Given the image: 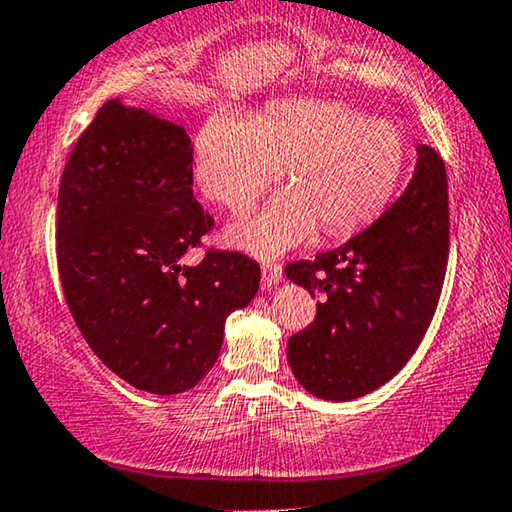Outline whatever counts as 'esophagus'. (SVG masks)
Masks as SVG:
<instances>
[{"label":"esophagus","instance_id":"34e87169","mask_svg":"<svg viewBox=\"0 0 512 512\" xmlns=\"http://www.w3.org/2000/svg\"><path fill=\"white\" fill-rule=\"evenodd\" d=\"M280 278H283V266H280L278 262H273V259H264L262 262V285L271 287V285H276Z\"/></svg>","mask_w":512,"mask_h":512}]
</instances>
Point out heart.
I'll use <instances>...</instances> for the list:
<instances>
[{
    "label": "heart",
    "mask_w": 512,
    "mask_h": 512,
    "mask_svg": "<svg viewBox=\"0 0 512 512\" xmlns=\"http://www.w3.org/2000/svg\"><path fill=\"white\" fill-rule=\"evenodd\" d=\"M283 164L290 190L234 232L262 255L294 246L315 225L341 236L376 218L401 181L406 139L394 122L327 99H280L253 120L213 113L194 139V178L234 215L255 206Z\"/></svg>",
    "instance_id": "heart-1"
}]
</instances>
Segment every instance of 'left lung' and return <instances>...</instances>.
Listing matches in <instances>:
<instances>
[{
	"label": "left lung",
	"instance_id": "1",
	"mask_svg": "<svg viewBox=\"0 0 512 512\" xmlns=\"http://www.w3.org/2000/svg\"><path fill=\"white\" fill-rule=\"evenodd\" d=\"M450 213L443 157L417 146L406 192L343 246L285 266L318 294V313L287 341L294 378L315 397L350 401L385 385L413 357L448 269Z\"/></svg>",
	"mask_w": 512,
	"mask_h": 512
}]
</instances>
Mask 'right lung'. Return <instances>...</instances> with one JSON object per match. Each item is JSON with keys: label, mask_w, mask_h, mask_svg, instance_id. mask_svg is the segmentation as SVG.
Wrapping results in <instances>:
<instances>
[{"label": "right lung", "mask_w": 512, "mask_h": 512, "mask_svg": "<svg viewBox=\"0 0 512 512\" xmlns=\"http://www.w3.org/2000/svg\"><path fill=\"white\" fill-rule=\"evenodd\" d=\"M192 155L181 125L111 99L57 194V271L76 327L115 376L153 394L206 376L227 315L259 287V264L236 250L181 262L215 225L192 194Z\"/></svg>", "instance_id": "right-lung-1"}]
</instances>
